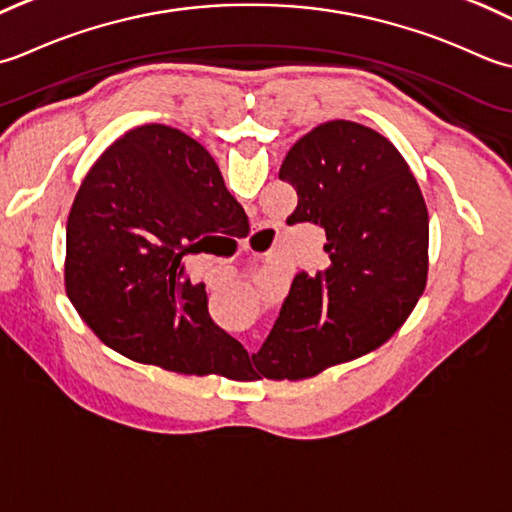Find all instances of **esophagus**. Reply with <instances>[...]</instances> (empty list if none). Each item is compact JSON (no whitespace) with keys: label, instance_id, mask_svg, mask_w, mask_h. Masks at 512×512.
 Returning <instances> with one entry per match:
<instances>
[{"label":"esophagus","instance_id":"obj_1","mask_svg":"<svg viewBox=\"0 0 512 512\" xmlns=\"http://www.w3.org/2000/svg\"><path fill=\"white\" fill-rule=\"evenodd\" d=\"M258 232H260V229H256V232H254V234H258ZM247 247H249V249H252V252H254V254H265V252H267V249H256L254 245H247Z\"/></svg>","mask_w":512,"mask_h":512}]
</instances>
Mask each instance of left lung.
<instances>
[{"label": "left lung", "instance_id": "8db88e82", "mask_svg": "<svg viewBox=\"0 0 512 512\" xmlns=\"http://www.w3.org/2000/svg\"><path fill=\"white\" fill-rule=\"evenodd\" d=\"M298 205L289 225L325 227V267L294 276L254 375L305 380L382 347L429 274V210L398 148L356 121H327L280 165Z\"/></svg>", "mask_w": 512, "mask_h": 512}]
</instances>
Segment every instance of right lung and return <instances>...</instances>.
<instances>
[{
	"mask_svg": "<svg viewBox=\"0 0 512 512\" xmlns=\"http://www.w3.org/2000/svg\"><path fill=\"white\" fill-rule=\"evenodd\" d=\"M249 225L201 143L170 125H141L103 152L66 225V294L121 356L185 375H241L243 344L216 325L185 254Z\"/></svg>",
	"mask_w": 512,
	"mask_h": 512,
	"instance_id": "1",
	"label": "right lung"
}]
</instances>
